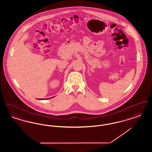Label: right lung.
<instances>
[{"mask_svg": "<svg viewBox=\"0 0 152 152\" xmlns=\"http://www.w3.org/2000/svg\"><path fill=\"white\" fill-rule=\"evenodd\" d=\"M43 99H45V100L46 99H40V100H43ZM39 100H40V99H39Z\"/></svg>", "mask_w": 152, "mask_h": 152, "instance_id": "1", "label": "right lung"}]
</instances>
